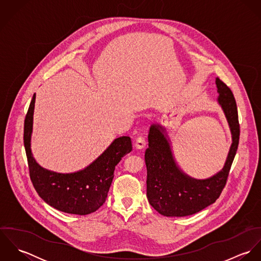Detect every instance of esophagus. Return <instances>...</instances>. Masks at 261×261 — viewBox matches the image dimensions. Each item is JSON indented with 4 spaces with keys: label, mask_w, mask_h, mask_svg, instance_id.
<instances>
[{
    "label": "esophagus",
    "mask_w": 261,
    "mask_h": 261,
    "mask_svg": "<svg viewBox=\"0 0 261 261\" xmlns=\"http://www.w3.org/2000/svg\"><path fill=\"white\" fill-rule=\"evenodd\" d=\"M135 147H136V149H144L146 147V139L142 136L138 137L135 142Z\"/></svg>",
    "instance_id": "esophagus-1"
}]
</instances>
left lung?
Instances as JSON below:
<instances>
[{"label": "left lung", "mask_w": 261, "mask_h": 261, "mask_svg": "<svg viewBox=\"0 0 261 261\" xmlns=\"http://www.w3.org/2000/svg\"><path fill=\"white\" fill-rule=\"evenodd\" d=\"M217 101L227 119L232 144L223 168L207 179H195L179 167L174 156L171 140L164 125L149 126L145 161L148 171L147 197L151 207L167 217H184L195 214L213 204L220 196L236 154L239 143V122L236 101L230 88L219 78Z\"/></svg>", "instance_id": "8db88e82"}]
</instances>
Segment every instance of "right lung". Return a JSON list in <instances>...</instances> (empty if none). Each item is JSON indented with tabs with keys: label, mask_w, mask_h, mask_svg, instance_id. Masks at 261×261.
<instances>
[{
	"label": "right lung",
	"mask_w": 261,
	"mask_h": 261,
	"mask_svg": "<svg viewBox=\"0 0 261 261\" xmlns=\"http://www.w3.org/2000/svg\"><path fill=\"white\" fill-rule=\"evenodd\" d=\"M36 94L24 122V146L30 178L38 195L51 207L68 214L87 215L103 205L112 185L115 166L132 150L129 137L114 139L91 164L73 173H57L41 167L31 149Z\"/></svg>",
	"instance_id": "1"
}]
</instances>
